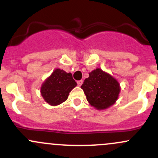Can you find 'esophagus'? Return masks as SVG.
I'll return each mask as SVG.
<instances>
[{"label":"esophagus","mask_w":158,"mask_h":158,"mask_svg":"<svg viewBox=\"0 0 158 158\" xmlns=\"http://www.w3.org/2000/svg\"><path fill=\"white\" fill-rule=\"evenodd\" d=\"M82 83H83V81H82V80H79V81H78V82H77V84H78V85H79V86H81V85H82Z\"/></svg>","instance_id":"esophagus-1"}]
</instances>
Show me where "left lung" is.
<instances>
[{"mask_svg": "<svg viewBox=\"0 0 158 158\" xmlns=\"http://www.w3.org/2000/svg\"><path fill=\"white\" fill-rule=\"evenodd\" d=\"M81 88L89 104L98 110L106 109L115 103L121 88L114 77L99 68L89 73Z\"/></svg>", "mask_w": 158, "mask_h": 158, "instance_id": "8db88e82", "label": "left lung"}]
</instances>
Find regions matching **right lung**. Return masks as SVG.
Here are the masks:
<instances>
[{
  "label": "right lung",
  "instance_id": "right-lung-1",
  "mask_svg": "<svg viewBox=\"0 0 158 158\" xmlns=\"http://www.w3.org/2000/svg\"><path fill=\"white\" fill-rule=\"evenodd\" d=\"M76 85L72 73L56 69L43 83L41 95L50 106H58L67 99L69 92Z\"/></svg>",
  "mask_w": 158,
  "mask_h": 158
}]
</instances>
